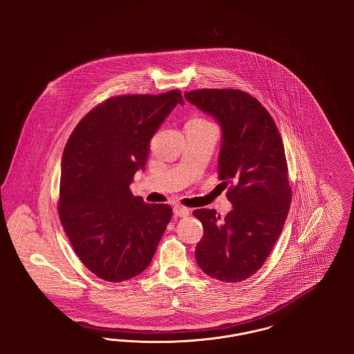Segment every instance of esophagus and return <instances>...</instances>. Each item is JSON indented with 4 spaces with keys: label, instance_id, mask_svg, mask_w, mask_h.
I'll use <instances>...</instances> for the list:
<instances>
[{
    "label": "esophagus",
    "instance_id": "34e87169",
    "mask_svg": "<svg viewBox=\"0 0 354 354\" xmlns=\"http://www.w3.org/2000/svg\"><path fill=\"white\" fill-rule=\"evenodd\" d=\"M172 211H174V215L175 216H179V218H185V216H188L189 215V209L188 208H185L183 205H175L174 208H172Z\"/></svg>",
    "mask_w": 354,
    "mask_h": 354
}]
</instances>
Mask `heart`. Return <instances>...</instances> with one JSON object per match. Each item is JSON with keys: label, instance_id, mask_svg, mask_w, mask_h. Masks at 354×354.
<instances>
[{"label": "heart", "instance_id": "1", "mask_svg": "<svg viewBox=\"0 0 354 354\" xmlns=\"http://www.w3.org/2000/svg\"><path fill=\"white\" fill-rule=\"evenodd\" d=\"M198 120H202V119H198Z\"/></svg>", "mask_w": 354, "mask_h": 354}]
</instances>
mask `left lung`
I'll return each mask as SVG.
<instances>
[{"label": "left lung", "instance_id": "1", "mask_svg": "<svg viewBox=\"0 0 354 354\" xmlns=\"http://www.w3.org/2000/svg\"><path fill=\"white\" fill-rule=\"evenodd\" d=\"M185 97L221 129L219 179L231 183L232 204L224 220L215 209L194 211L204 228L195 259L209 277L239 283L261 268L288 216L292 194L283 140L270 113L244 91L202 88Z\"/></svg>", "mask_w": 354, "mask_h": 354}]
</instances>
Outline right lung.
<instances>
[{
    "mask_svg": "<svg viewBox=\"0 0 354 354\" xmlns=\"http://www.w3.org/2000/svg\"><path fill=\"white\" fill-rule=\"evenodd\" d=\"M179 90L103 102L74 129L61 162L59 218L86 268L120 283L149 267L172 209L130 191L149 145L176 104Z\"/></svg>",
    "mask_w": 354,
    "mask_h": 354,
    "instance_id": "right-lung-1",
    "label": "right lung"
}]
</instances>
